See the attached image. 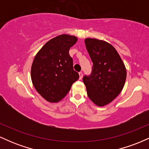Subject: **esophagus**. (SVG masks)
<instances>
[{
	"label": "esophagus",
	"instance_id": "obj_1",
	"mask_svg": "<svg viewBox=\"0 0 149 149\" xmlns=\"http://www.w3.org/2000/svg\"><path fill=\"white\" fill-rule=\"evenodd\" d=\"M78 73H79V76H80L79 77V79L81 80L82 78H83V73H82L81 71H80V72H79Z\"/></svg>",
	"mask_w": 149,
	"mask_h": 149
}]
</instances>
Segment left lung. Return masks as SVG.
I'll return each mask as SVG.
<instances>
[{
    "label": "left lung",
    "instance_id": "left-lung-1",
    "mask_svg": "<svg viewBox=\"0 0 149 149\" xmlns=\"http://www.w3.org/2000/svg\"><path fill=\"white\" fill-rule=\"evenodd\" d=\"M85 43L93 66L91 75L83 77V83L92 102L98 107H104L122 91L127 76L125 66L109 42L88 38Z\"/></svg>",
    "mask_w": 149,
    "mask_h": 149
}]
</instances>
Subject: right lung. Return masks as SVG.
<instances>
[{
    "instance_id": "obj_1",
    "label": "right lung",
    "mask_w": 149,
    "mask_h": 149,
    "mask_svg": "<svg viewBox=\"0 0 149 149\" xmlns=\"http://www.w3.org/2000/svg\"><path fill=\"white\" fill-rule=\"evenodd\" d=\"M77 40L74 36L59 35L46 42L35 56L31 69L32 83L47 102L61 101L79 78L69 54Z\"/></svg>"
}]
</instances>
